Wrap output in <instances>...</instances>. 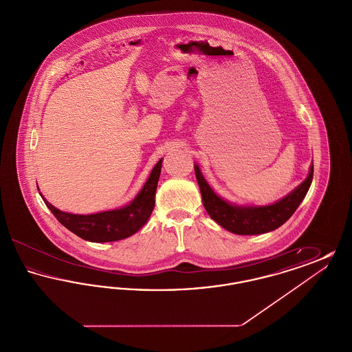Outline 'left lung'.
<instances>
[{"instance_id": "obj_1", "label": "left lung", "mask_w": 352, "mask_h": 352, "mask_svg": "<svg viewBox=\"0 0 352 352\" xmlns=\"http://www.w3.org/2000/svg\"><path fill=\"white\" fill-rule=\"evenodd\" d=\"M314 166H310L307 178L284 199L260 207H237L230 204L212 191L206 182L201 170L195 165V175L201 192V201L211 219L227 231L236 234H260L281 227L306 197L313 181Z\"/></svg>"}]
</instances>
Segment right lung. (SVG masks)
<instances>
[{
	"mask_svg": "<svg viewBox=\"0 0 352 352\" xmlns=\"http://www.w3.org/2000/svg\"><path fill=\"white\" fill-rule=\"evenodd\" d=\"M161 166L162 160H160L151 170L146 184L134 201L120 210L104 211L92 215H74L55 208L46 199L43 201L58 221L72 234L94 243L118 241L135 234L151 218L155 203L154 197L161 174Z\"/></svg>",
	"mask_w": 352,
	"mask_h": 352,
	"instance_id": "add662e5",
	"label": "right lung"
}]
</instances>
